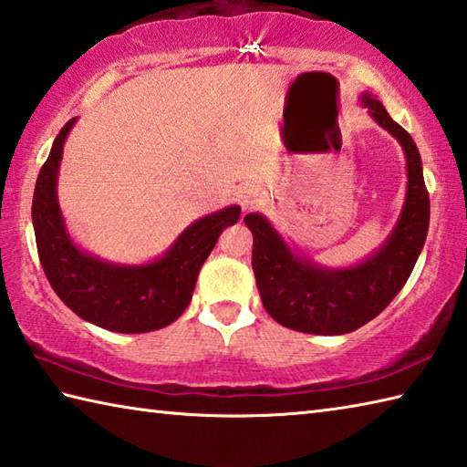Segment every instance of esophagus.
Segmentation results:
<instances>
[{"mask_svg":"<svg viewBox=\"0 0 467 467\" xmlns=\"http://www.w3.org/2000/svg\"><path fill=\"white\" fill-rule=\"evenodd\" d=\"M235 201L240 203V207L244 211L252 209L254 205L258 203V189H254L252 184H245V187H240L235 192Z\"/></svg>","mask_w":467,"mask_h":467,"instance_id":"esophagus-1","label":"esophagus"}]
</instances>
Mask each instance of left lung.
I'll return each mask as SVG.
<instances>
[{
    "label": "left lung",
    "instance_id": "1",
    "mask_svg": "<svg viewBox=\"0 0 467 467\" xmlns=\"http://www.w3.org/2000/svg\"><path fill=\"white\" fill-rule=\"evenodd\" d=\"M359 103L378 126L397 138L407 158L400 215L370 256L351 266H321L290 248L266 215L244 217L254 235L252 268L262 303L272 319L301 333L343 336L372 321L400 293L427 240L429 192L417 144L372 93L364 91Z\"/></svg>",
    "mask_w": 467,
    "mask_h": 467
}]
</instances>
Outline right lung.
Returning a JSON list of instances; mask_svg holds the SVG:
<instances>
[{"mask_svg":"<svg viewBox=\"0 0 467 467\" xmlns=\"http://www.w3.org/2000/svg\"><path fill=\"white\" fill-rule=\"evenodd\" d=\"M75 124L77 118L68 119L58 131L34 189L32 225L44 275L60 301L97 327L116 333L162 329L189 306L201 266L242 209L230 205L197 219L154 260L121 264L95 256L73 240L58 205V169Z\"/></svg>","mask_w":467,"mask_h":467,"instance_id":"right-lung-1","label":"right lung"}]
</instances>
